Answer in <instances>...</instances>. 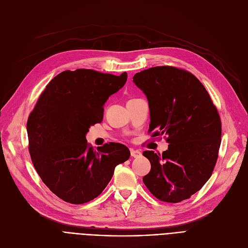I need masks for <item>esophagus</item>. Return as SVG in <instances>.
I'll use <instances>...</instances> for the list:
<instances>
[{
	"instance_id": "1",
	"label": "esophagus",
	"mask_w": 248,
	"mask_h": 248,
	"mask_svg": "<svg viewBox=\"0 0 248 248\" xmlns=\"http://www.w3.org/2000/svg\"><path fill=\"white\" fill-rule=\"evenodd\" d=\"M131 155H132V157L133 158H139V157H140V152L139 151V150H131Z\"/></svg>"
}]
</instances>
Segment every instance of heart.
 <instances>
[{"mask_svg": "<svg viewBox=\"0 0 248 248\" xmlns=\"http://www.w3.org/2000/svg\"><path fill=\"white\" fill-rule=\"evenodd\" d=\"M132 100H133V99H132Z\"/></svg>", "mask_w": 248, "mask_h": 248, "instance_id": "1", "label": "heart"}]
</instances>
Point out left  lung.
Masks as SVG:
<instances>
[{"mask_svg":"<svg viewBox=\"0 0 248 248\" xmlns=\"http://www.w3.org/2000/svg\"><path fill=\"white\" fill-rule=\"evenodd\" d=\"M147 95L152 138L164 136L161 155L145 151L151 171L142 178L155 198L168 203L189 199L209 180L221 144V120L204 85L191 72L155 66L135 74Z\"/></svg>","mask_w":248,"mask_h":248,"instance_id":"obj_1","label":"left lung"}]
</instances>
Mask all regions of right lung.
Segmentation results:
<instances>
[{"label":"right lung","instance_id":"obj_1","mask_svg":"<svg viewBox=\"0 0 248 248\" xmlns=\"http://www.w3.org/2000/svg\"><path fill=\"white\" fill-rule=\"evenodd\" d=\"M91 69L65 70L55 76L29 114V153L43 183L71 204L96 198L111 180L114 168L128 160L129 150L119 142L93 149L85 135L103 117V104L126 81Z\"/></svg>","mask_w":248,"mask_h":248}]
</instances>
